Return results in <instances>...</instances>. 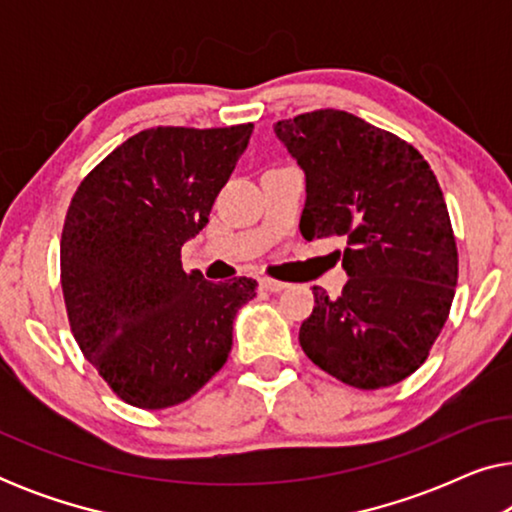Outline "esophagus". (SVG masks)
Masks as SVG:
<instances>
[{"mask_svg":"<svg viewBox=\"0 0 512 512\" xmlns=\"http://www.w3.org/2000/svg\"><path fill=\"white\" fill-rule=\"evenodd\" d=\"M258 286H261L263 291H270V293H277V291L286 289L284 282H277V279H270V277H261V279H258Z\"/></svg>","mask_w":512,"mask_h":512,"instance_id":"34e87169","label":"esophagus"}]
</instances>
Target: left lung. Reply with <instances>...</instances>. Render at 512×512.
Returning <instances> with one entry per match:
<instances>
[{
    "instance_id": "1",
    "label": "left lung",
    "mask_w": 512,
    "mask_h": 512,
    "mask_svg": "<svg viewBox=\"0 0 512 512\" xmlns=\"http://www.w3.org/2000/svg\"><path fill=\"white\" fill-rule=\"evenodd\" d=\"M305 172V240L345 237L340 298L314 286L300 347L356 389L405 380L450 314L457 242L436 174L415 146L359 116L319 109L275 123Z\"/></svg>"
}]
</instances>
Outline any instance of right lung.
Masks as SVG:
<instances>
[{
  "label": "right lung",
  "instance_id": "1",
  "mask_svg": "<svg viewBox=\"0 0 512 512\" xmlns=\"http://www.w3.org/2000/svg\"><path fill=\"white\" fill-rule=\"evenodd\" d=\"M254 125L151 128L76 188L60 242L69 326L125 403L163 410L219 373L256 282L186 275L181 247L209 223Z\"/></svg>",
  "mask_w": 512,
  "mask_h": 512
}]
</instances>
